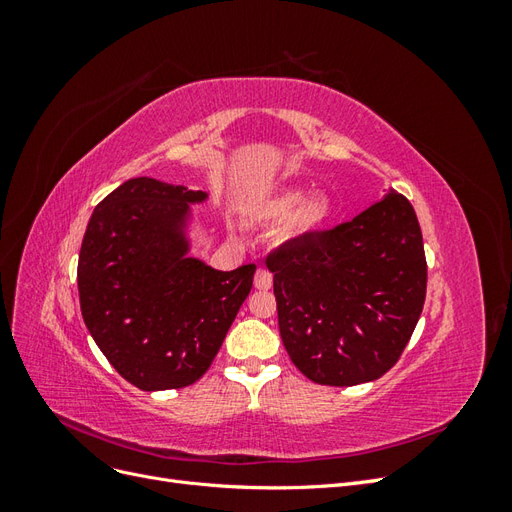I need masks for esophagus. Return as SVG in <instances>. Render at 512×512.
Instances as JSON below:
<instances>
[{"label": "esophagus", "instance_id": "1", "mask_svg": "<svg viewBox=\"0 0 512 512\" xmlns=\"http://www.w3.org/2000/svg\"><path fill=\"white\" fill-rule=\"evenodd\" d=\"M254 286H256L258 290H269V288L273 286V275H271V271L265 269V267H260V269L256 271V277H254Z\"/></svg>", "mask_w": 512, "mask_h": 512}]
</instances>
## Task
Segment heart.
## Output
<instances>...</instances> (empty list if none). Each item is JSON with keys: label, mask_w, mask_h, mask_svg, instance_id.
Here are the masks:
<instances>
[{"label": "heart", "mask_w": 512, "mask_h": 512, "mask_svg": "<svg viewBox=\"0 0 512 512\" xmlns=\"http://www.w3.org/2000/svg\"><path fill=\"white\" fill-rule=\"evenodd\" d=\"M303 190H286L277 194L273 200L267 203V215L273 220H290V228L297 235H309V232L318 230L329 218V203L327 198H312L307 200Z\"/></svg>", "instance_id": "heart-1"}]
</instances>
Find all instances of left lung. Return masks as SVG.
<instances>
[{"instance_id":"left-lung-1","label":"left lung","mask_w":512,"mask_h":512,"mask_svg":"<svg viewBox=\"0 0 512 512\" xmlns=\"http://www.w3.org/2000/svg\"><path fill=\"white\" fill-rule=\"evenodd\" d=\"M290 361L316 384L384 376L423 312L427 260L410 200L389 194L354 220L267 256Z\"/></svg>"}]
</instances>
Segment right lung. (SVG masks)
<instances>
[{
    "instance_id": "right-lung-1",
    "label": "right lung",
    "mask_w": 512,
    "mask_h": 512,
    "mask_svg": "<svg viewBox=\"0 0 512 512\" xmlns=\"http://www.w3.org/2000/svg\"><path fill=\"white\" fill-rule=\"evenodd\" d=\"M205 196L130 179L85 230L76 269L83 320L108 363L141 391L183 389L203 376L252 290L254 262L215 271L185 256L181 222Z\"/></svg>"
}]
</instances>
